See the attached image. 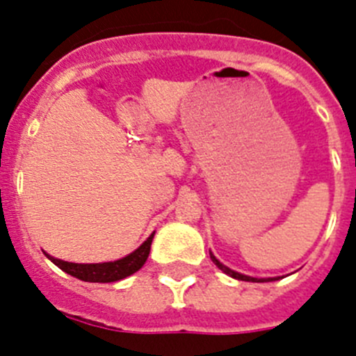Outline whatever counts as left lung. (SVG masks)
<instances>
[{
	"label": "left lung",
	"instance_id": "8db88e82",
	"mask_svg": "<svg viewBox=\"0 0 356 356\" xmlns=\"http://www.w3.org/2000/svg\"><path fill=\"white\" fill-rule=\"evenodd\" d=\"M210 259H212V262L216 264V266L219 267V269H221L222 273H225V275L232 276V278H235V280H242V282H254V284H264V282H275V280H278V278H253V276L241 275V273L234 271V269H229V267H226L225 264L219 262V260H217L216 257H213L212 251H210Z\"/></svg>",
	"mask_w": 356,
	"mask_h": 356
}]
</instances>
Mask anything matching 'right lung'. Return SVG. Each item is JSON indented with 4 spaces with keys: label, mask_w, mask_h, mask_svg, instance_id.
Listing matches in <instances>:
<instances>
[{
    "label": "right lung",
    "mask_w": 356,
    "mask_h": 356,
    "mask_svg": "<svg viewBox=\"0 0 356 356\" xmlns=\"http://www.w3.org/2000/svg\"><path fill=\"white\" fill-rule=\"evenodd\" d=\"M153 237H155V232H153L137 250L131 251L127 257H122V259L114 260V262L74 264L55 259V257H51V254L48 253H46V257H48L56 267H60L62 271L74 276V278L81 280V282H90V284H110V282H119V280L127 278V276L139 271L140 267L144 266V262L147 260Z\"/></svg>",
    "instance_id": "add662e5"
}]
</instances>
